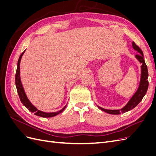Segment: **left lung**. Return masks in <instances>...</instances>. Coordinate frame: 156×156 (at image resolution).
Instances as JSON below:
<instances>
[{
	"instance_id": "left-lung-1",
	"label": "left lung",
	"mask_w": 156,
	"mask_h": 156,
	"mask_svg": "<svg viewBox=\"0 0 156 156\" xmlns=\"http://www.w3.org/2000/svg\"><path fill=\"white\" fill-rule=\"evenodd\" d=\"M132 46L133 48L138 52L139 54L135 55V58L138 60L139 62L141 64V73H140V79L139 83V86L138 89L136 90L135 93L133 94V96L131 98L129 101L127 102V104L121 109H117V110H110V109H106V108H103L100 106H98L99 108L101 110L105 111L108 114L111 115H120V113H124L126 112L129 111L131 109H133L139 103L143 100V97L146 94L147 90L148 88V68L147 66H146L145 61L144 60V55L142 50H141L139 47L136 45L135 42L133 41L132 43Z\"/></svg>"
}]
</instances>
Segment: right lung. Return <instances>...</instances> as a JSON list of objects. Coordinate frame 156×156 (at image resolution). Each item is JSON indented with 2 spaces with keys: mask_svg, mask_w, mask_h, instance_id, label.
I'll return each mask as SVG.
<instances>
[{
  "mask_svg": "<svg viewBox=\"0 0 156 156\" xmlns=\"http://www.w3.org/2000/svg\"><path fill=\"white\" fill-rule=\"evenodd\" d=\"M25 52V51H23L21 53V55H20V58H19L18 62H17L16 73V85L17 88V93L19 94V96H20L21 103H23V105H24L26 108H27V109H29L32 112H34V115L36 116H39L44 118H49V117H53L58 115L59 113L62 112L65 109L66 107V105L64 107L62 108V109L60 110L59 111L53 112H45L37 109L35 106L33 105L32 103L29 100V98H27V94L25 92V90L23 88V84L21 81V77H20V62H21L22 56L23 55V54H24Z\"/></svg>",
  "mask_w": 156,
  "mask_h": 156,
  "instance_id": "obj_1",
  "label": "right lung"
}]
</instances>
